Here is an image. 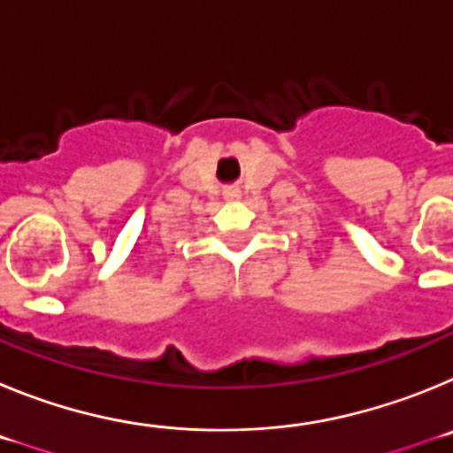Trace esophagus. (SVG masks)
I'll return each instance as SVG.
<instances>
[{"mask_svg": "<svg viewBox=\"0 0 453 453\" xmlns=\"http://www.w3.org/2000/svg\"><path fill=\"white\" fill-rule=\"evenodd\" d=\"M224 199H226V202H235V199H240L238 188H224Z\"/></svg>", "mask_w": 453, "mask_h": 453, "instance_id": "1", "label": "esophagus"}]
</instances>
